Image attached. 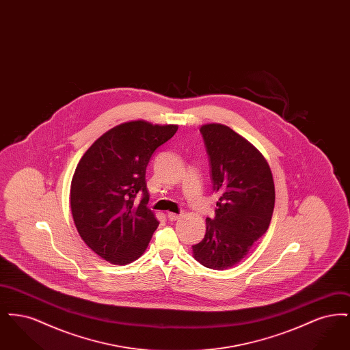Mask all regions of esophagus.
I'll return each mask as SVG.
<instances>
[{
    "instance_id": "34e87169",
    "label": "esophagus",
    "mask_w": 350,
    "mask_h": 350,
    "mask_svg": "<svg viewBox=\"0 0 350 350\" xmlns=\"http://www.w3.org/2000/svg\"><path fill=\"white\" fill-rule=\"evenodd\" d=\"M181 215H178V214H176V213H167V219L170 220V221H173V220H177V219H180Z\"/></svg>"
}]
</instances>
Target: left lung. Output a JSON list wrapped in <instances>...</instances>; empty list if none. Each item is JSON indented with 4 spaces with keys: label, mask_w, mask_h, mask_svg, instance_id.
Listing matches in <instances>:
<instances>
[{
    "label": "left lung",
    "mask_w": 350,
    "mask_h": 350,
    "mask_svg": "<svg viewBox=\"0 0 350 350\" xmlns=\"http://www.w3.org/2000/svg\"><path fill=\"white\" fill-rule=\"evenodd\" d=\"M211 161L215 217L206 219V234L193 245L203 267L224 270L239 264L256 240L267 232L273 217L275 189L264 154L228 126H200Z\"/></svg>",
    "instance_id": "1"
}]
</instances>
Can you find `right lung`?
Listing matches in <instances>:
<instances>
[{
	"instance_id": "obj_1",
	"label": "right lung",
	"mask_w": 350,
	"mask_h": 350,
	"mask_svg": "<svg viewBox=\"0 0 350 350\" xmlns=\"http://www.w3.org/2000/svg\"><path fill=\"white\" fill-rule=\"evenodd\" d=\"M177 124L139 119L120 123L80 159L70 183V210L85 244L114 265L137 260L159 226L147 207L146 169L150 156L177 133ZM136 195L144 198L133 203Z\"/></svg>"
}]
</instances>
